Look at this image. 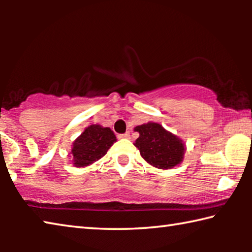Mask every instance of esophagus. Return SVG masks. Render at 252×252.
Segmentation results:
<instances>
[{
  "instance_id": "obj_1",
  "label": "esophagus",
  "mask_w": 252,
  "mask_h": 252,
  "mask_svg": "<svg viewBox=\"0 0 252 252\" xmlns=\"http://www.w3.org/2000/svg\"><path fill=\"white\" fill-rule=\"evenodd\" d=\"M119 138H120V139H130V133H129V132H126L125 134L119 135Z\"/></svg>"
}]
</instances>
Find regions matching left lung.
<instances>
[{
  "instance_id": "left-lung-1",
  "label": "left lung",
  "mask_w": 252,
  "mask_h": 252,
  "mask_svg": "<svg viewBox=\"0 0 252 252\" xmlns=\"http://www.w3.org/2000/svg\"><path fill=\"white\" fill-rule=\"evenodd\" d=\"M139 138L134 146L140 155L152 167L168 170L180 164L186 153V144L176 134L165 130L160 123L148 122L136 126Z\"/></svg>"
}]
</instances>
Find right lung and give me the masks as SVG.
Segmentation results:
<instances>
[{
    "mask_svg": "<svg viewBox=\"0 0 252 252\" xmlns=\"http://www.w3.org/2000/svg\"><path fill=\"white\" fill-rule=\"evenodd\" d=\"M114 142H117V136L110 127L100 125L89 126L72 144V163L76 168L91 165L104 157Z\"/></svg>",
    "mask_w": 252,
    "mask_h": 252,
    "instance_id": "add662e5",
    "label": "right lung"
}]
</instances>
